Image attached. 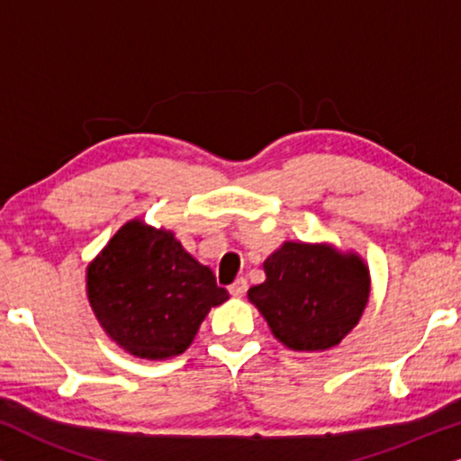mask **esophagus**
<instances>
[{
  "label": "esophagus",
  "instance_id": "34e87169",
  "mask_svg": "<svg viewBox=\"0 0 461 461\" xmlns=\"http://www.w3.org/2000/svg\"><path fill=\"white\" fill-rule=\"evenodd\" d=\"M229 292H230V295H235V298H241V295H245V292H248V279H243V276L241 279H237L229 287Z\"/></svg>",
  "mask_w": 461,
  "mask_h": 461
}]
</instances>
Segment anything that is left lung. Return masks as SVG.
I'll list each match as a JSON object with an SVG mask.
<instances>
[{
    "label": "left lung",
    "mask_w": 461,
    "mask_h": 461,
    "mask_svg": "<svg viewBox=\"0 0 461 461\" xmlns=\"http://www.w3.org/2000/svg\"><path fill=\"white\" fill-rule=\"evenodd\" d=\"M267 281L248 298L289 350L338 346L361 319L369 300V268L355 251L330 243L285 241L264 260Z\"/></svg>",
    "instance_id": "8db88e82"
}]
</instances>
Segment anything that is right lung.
Returning a JSON list of instances; mask_svg holds the SVG:
<instances>
[{
    "label": "right lung",
    "instance_id": "obj_1",
    "mask_svg": "<svg viewBox=\"0 0 461 461\" xmlns=\"http://www.w3.org/2000/svg\"><path fill=\"white\" fill-rule=\"evenodd\" d=\"M87 300L113 342L138 358L185 352L212 306L229 300L172 230L130 220L87 267Z\"/></svg>",
    "mask_w": 461,
    "mask_h": 461
}]
</instances>
